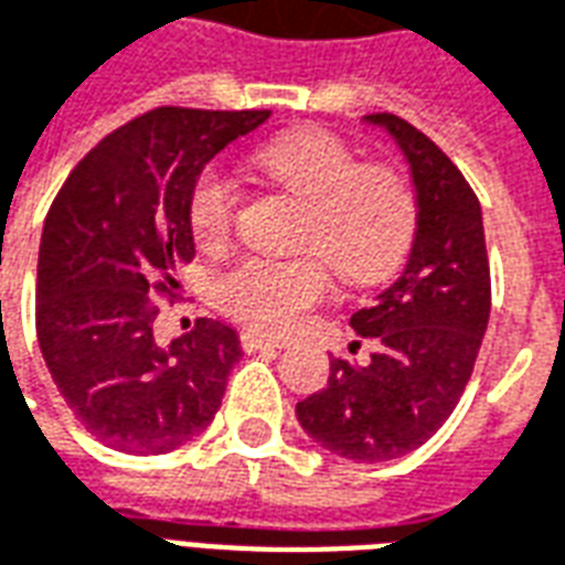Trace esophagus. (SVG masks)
Wrapping results in <instances>:
<instances>
[{"label": "esophagus", "instance_id": "34e87169", "mask_svg": "<svg viewBox=\"0 0 565 565\" xmlns=\"http://www.w3.org/2000/svg\"><path fill=\"white\" fill-rule=\"evenodd\" d=\"M242 348L247 354H257V351H278L284 344L269 335H259V332H242Z\"/></svg>", "mask_w": 565, "mask_h": 565}]
</instances>
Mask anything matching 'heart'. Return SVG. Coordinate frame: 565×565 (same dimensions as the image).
<instances>
[{
  "label": "heart",
  "mask_w": 565,
  "mask_h": 565,
  "mask_svg": "<svg viewBox=\"0 0 565 565\" xmlns=\"http://www.w3.org/2000/svg\"><path fill=\"white\" fill-rule=\"evenodd\" d=\"M271 184L306 202L296 259L247 257L217 281L221 306L259 332H290L332 290L330 266L354 287L403 269L417 235V196L393 166L360 162L327 129H294L254 150ZM238 186L221 169H202L190 186L186 221L202 247L223 245L235 226ZM331 263L327 264L326 259Z\"/></svg>",
  "instance_id": "1"
}]
</instances>
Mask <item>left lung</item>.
Here are the masks:
<instances>
[{
	"instance_id": "8db88e82",
	"label": "left lung",
	"mask_w": 565,
	"mask_h": 565,
	"mask_svg": "<svg viewBox=\"0 0 565 565\" xmlns=\"http://www.w3.org/2000/svg\"><path fill=\"white\" fill-rule=\"evenodd\" d=\"M366 120L412 166L415 245L399 281L351 318L379 344L369 366L332 356L327 387L296 403V417L335 457L384 462L420 448L460 403L490 318V259L478 196L448 153L403 117Z\"/></svg>"
}]
</instances>
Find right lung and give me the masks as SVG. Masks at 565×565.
<instances>
[{
	"label": "right lung",
	"mask_w": 565,
	"mask_h": 565,
	"mask_svg": "<svg viewBox=\"0 0 565 565\" xmlns=\"http://www.w3.org/2000/svg\"><path fill=\"white\" fill-rule=\"evenodd\" d=\"M269 111L162 105L108 132L68 172L44 217L35 332L56 391L84 429L124 454H166L221 408L242 356L233 327L199 318L160 348L153 320L174 302V266L196 257L190 186Z\"/></svg>",
	"instance_id": "obj_1"
}]
</instances>
